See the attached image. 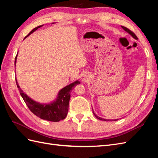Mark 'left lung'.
Segmentation results:
<instances>
[{"instance_id":"1","label":"left lung","mask_w":158,"mask_h":158,"mask_svg":"<svg viewBox=\"0 0 158 158\" xmlns=\"http://www.w3.org/2000/svg\"><path fill=\"white\" fill-rule=\"evenodd\" d=\"M121 27H122V28H123V29L124 30L126 31L127 32H128V33H129V34H130L131 36H132V37L135 38V40H138V37H136V35L135 34V33H134L132 31H131L130 30L128 29V28L126 27H124V26H121ZM93 113H94V114L95 115V117H96L97 118L99 119V120H102V121H111V120H109V119H104V118H102V117H98V116L97 115V114H95V113L94 112V111H93ZM117 120H118V119H115V120H114V121H117Z\"/></svg>"}]
</instances>
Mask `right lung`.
Here are the masks:
<instances>
[{
	"label": "right lung",
	"instance_id": "1",
	"mask_svg": "<svg viewBox=\"0 0 158 158\" xmlns=\"http://www.w3.org/2000/svg\"><path fill=\"white\" fill-rule=\"evenodd\" d=\"M44 25L39 26L34 29H33L29 34L26 35L25 38L27 36H29L33 32H34L37 30L38 28L41 27ZM18 54L16 56L15 58V63L14 64L16 66V62L17 59ZM16 85L18 88L19 92L20 93L21 96L22 97L23 101L25 102L28 108L30 109V111L35 114L36 116L39 117L41 119H44L49 121L52 122H58L60 120H63L67 115L68 111H69V101L70 98V92L72 89L74 88L76 85L80 84L78 80H76L73 83L66 85L63 89L60 90V92L57 95V98L55 99V101L51 102V103H40L34 100L31 99L30 97H28L26 94L23 93V90L19 86L18 82L16 78Z\"/></svg>",
	"mask_w": 158,
	"mask_h": 158
}]
</instances>
